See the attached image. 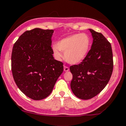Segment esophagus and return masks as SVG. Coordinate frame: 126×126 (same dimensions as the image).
Returning a JSON list of instances; mask_svg holds the SVG:
<instances>
[{
  "instance_id": "esophagus-1",
  "label": "esophagus",
  "mask_w": 126,
  "mask_h": 126,
  "mask_svg": "<svg viewBox=\"0 0 126 126\" xmlns=\"http://www.w3.org/2000/svg\"><path fill=\"white\" fill-rule=\"evenodd\" d=\"M69 70V67L66 66H64V71H65V72H67V71H68Z\"/></svg>"
}]
</instances>
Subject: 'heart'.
Wrapping results in <instances>:
<instances>
[{
  "label": "heart",
  "instance_id": "b5f03b06",
  "mask_svg": "<svg viewBox=\"0 0 126 126\" xmlns=\"http://www.w3.org/2000/svg\"><path fill=\"white\" fill-rule=\"evenodd\" d=\"M91 43V38L87 34H74L57 42L56 46L53 47V52L57 60H61L63 58L62 51L68 63L77 64L85 58Z\"/></svg>",
  "mask_w": 126,
  "mask_h": 126
}]
</instances>
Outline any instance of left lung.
I'll return each mask as SVG.
<instances>
[{"label": "left lung", "mask_w": 126, "mask_h": 126, "mask_svg": "<svg viewBox=\"0 0 126 126\" xmlns=\"http://www.w3.org/2000/svg\"><path fill=\"white\" fill-rule=\"evenodd\" d=\"M93 41L91 49L80 63L71 66V88L81 99H90L98 94L110 80L113 68L110 43L101 33L89 29Z\"/></svg>", "instance_id": "8db88e82"}]
</instances>
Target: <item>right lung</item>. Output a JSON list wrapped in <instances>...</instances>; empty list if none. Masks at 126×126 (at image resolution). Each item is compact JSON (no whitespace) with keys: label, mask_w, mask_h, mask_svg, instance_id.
<instances>
[{"label":"right lung","mask_w":126,"mask_h":126,"mask_svg":"<svg viewBox=\"0 0 126 126\" xmlns=\"http://www.w3.org/2000/svg\"><path fill=\"white\" fill-rule=\"evenodd\" d=\"M53 30L36 28L25 32L15 43L11 71L16 84L27 96L41 100L50 95L63 71V63L53 57Z\"/></svg>","instance_id":"right-lung-1"}]
</instances>
